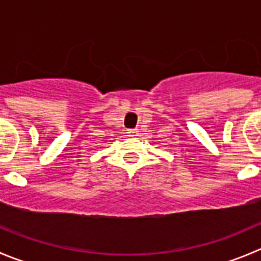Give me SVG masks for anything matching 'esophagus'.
I'll return each mask as SVG.
<instances>
[{
    "label": "esophagus",
    "mask_w": 261,
    "mask_h": 261,
    "mask_svg": "<svg viewBox=\"0 0 261 261\" xmlns=\"http://www.w3.org/2000/svg\"><path fill=\"white\" fill-rule=\"evenodd\" d=\"M128 136H137L138 135V129H128Z\"/></svg>",
    "instance_id": "obj_1"
}]
</instances>
